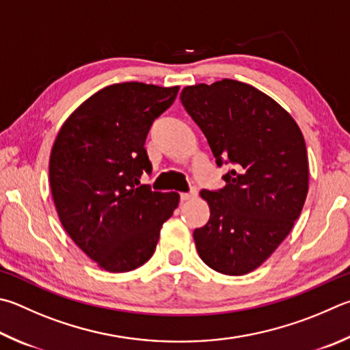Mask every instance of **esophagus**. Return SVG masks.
Wrapping results in <instances>:
<instances>
[{"label": "esophagus", "instance_id": "34e87169", "mask_svg": "<svg viewBox=\"0 0 350 350\" xmlns=\"http://www.w3.org/2000/svg\"><path fill=\"white\" fill-rule=\"evenodd\" d=\"M197 196V187H191V191L189 193H182L180 194V200L182 202H187V200H191Z\"/></svg>", "mask_w": 350, "mask_h": 350}]
</instances>
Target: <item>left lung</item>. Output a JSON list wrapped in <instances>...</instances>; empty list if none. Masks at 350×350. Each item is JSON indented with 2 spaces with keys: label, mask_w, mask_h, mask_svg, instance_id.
<instances>
[{
  "label": "left lung",
  "mask_w": 350,
  "mask_h": 350,
  "mask_svg": "<svg viewBox=\"0 0 350 350\" xmlns=\"http://www.w3.org/2000/svg\"><path fill=\"white\" fill-rule=\"evenodd\" d=\"M180 100L219 167L234 165L224 188L200 191L209 220L193 234L197 252L214 271L245 275L272 256L300 217L309 189L303 133L280 104L245 82L188 85Z\"/></svg>",
  "instance_id": "obj_1"
}]
</instances>
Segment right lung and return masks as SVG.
Instances as JSON below:
<instances>
[{
	"mask_svg": "<svg viewBox=\"0 0 350 350\" xmlns=\"http://www.w3.org/2000/svg\"><path fill=\"white\" fill-rule=\"evenodd\" d=\"M179 85L122 82L84 100L58 131L49 177L64 230L100 269L129 272L148 262L177 193L151 191L144 148L150 126L170 109Z\"/></svg>",
	"mask_w": 350,
	"mask_h": 350,
	"instance_id": "1",
	"label": "right lung"
}]
</instances>
